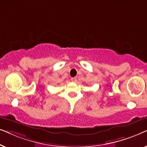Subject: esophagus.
<instances>
[{
  "label": "esophagus",
  "instance_id": "1",
  "mask_svg": "<svg viewBox=\"0 0 147 147\" xmlns=\"http://www.w3.org/2000/svg\"><path fill=\"white\" fill-rule=\"evenodd\" d=\"M71 81L72 82H76V81H77V78H71Z\"/></svg>",
  "mask_w": 147,
  "mask_h": 147
}]
</instances>
